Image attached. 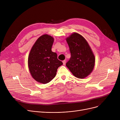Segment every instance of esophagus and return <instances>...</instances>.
Returning a JSON list of instances; mask_svg holds the SVG:
<instances>
[{"label": "esophagus", "mask_w": 120, "mask_h": 120, "mask_svg": "<svg viewBox=\"0 0 120 120\" xmlns=\"http://www.w3.org/2000/svg\"><path fill=\"white\" fill-rule=\"evenodd\" d=\"M66 60H64V61H63V65H65L66 64Z\"/></svg>", "instance_id": "1"}]
</instances>
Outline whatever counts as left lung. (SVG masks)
<instances>
[{"label":"left lung","instance_id":"obj_1","mask_svg":"<svg viewBox=\"0 0 120 120\" xmlns=\"http://www.w3.org/2000/svg\"><path fill=\"white\" fill-rule=\"evenodd\" d=\"M71 57L66 66L74 76L83 79L92 71L95 65V56L85 38L74 33L66 38Z\"/></svg>","mask_w":120,"mask_h":120}]
</instances>
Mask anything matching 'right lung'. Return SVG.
Returning a JSON list of instances; mask_svg holds the SVG:
<instances>
[{"mask_svg":"<svg viewBox=\"0 0 120 120\" xmlns=\"http://www.w3.org/2000/svg\"><path fill=\"white\" fill-rule=\"evenodd\" d=\"M53 38L48 34L39 37L31 48L28 67L33 78L38 82L47 84L55 76L57 68L63 65L56 53L52 51Z\"/></svg>","mask_w":120,"mask_h":120,"instance_id":"1","label":"right lung"}]
</instances>
